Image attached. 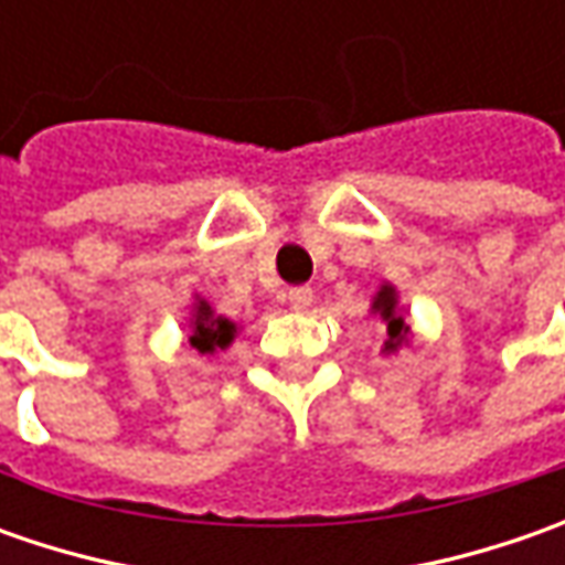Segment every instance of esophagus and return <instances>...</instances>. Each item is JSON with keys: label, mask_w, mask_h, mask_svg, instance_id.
Segmentation results:
<instances>
[{"label": "esophagus", "mask_w": 565, "mask_h": 565, "mask_svg": "<svg viewBox=\"0 0 565 565\" xmlns=\"http://www.w3.org/2000/svg\"><path fill=\"white\" fill-rule=\"evenodd\" d=\"M289 305H292L295 311H308L311 308V301H315V292L308 289V286H295V289H289Z\"/></svg>", "instance_id": "1"}]
</instances>
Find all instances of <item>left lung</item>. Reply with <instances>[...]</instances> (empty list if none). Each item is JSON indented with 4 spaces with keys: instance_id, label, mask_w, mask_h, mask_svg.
<instances>
[{
    "instance_id": "obj_1",
    "label": "left lung",
    "mask_w": 565,
    "mask_h": 565,
    "mask_svg": "<svg viewBox=\"0 0 565 565\" xmlns=\"http://www.w3.org/2000/svg\"><path fill=\"white\" fill-rule=\"evenodd\" d=\"M371 311L380 315V320L386 323V342H383V352L390 355V352H396L402 342L408 339V323H405V315L399 311V295L396 289L386 282V286H380V292L374 295V305H371Z\"/></svg>"
}]
</instances>
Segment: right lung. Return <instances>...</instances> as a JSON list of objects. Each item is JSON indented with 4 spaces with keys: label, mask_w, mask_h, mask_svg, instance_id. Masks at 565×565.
<instances>
[{
    "label": "right lung",
    "mask_w": 565,
    "mask_h": 565,
    "mask_svg": "<svg viewBox=\"0 0 565 565\" xmlns=\"http://www.w3.org/2000/svg\"><path fill=\"white\" fill-rule=\"evenodd\" d=\"M235 323L228 317H216L213 308L206 305L204 298L194 301V315H191V349L201 355H213L216 349H228V342L235 339Z\"/></svg>",
    "instance_id": "add662e5"
}]
</instances>
